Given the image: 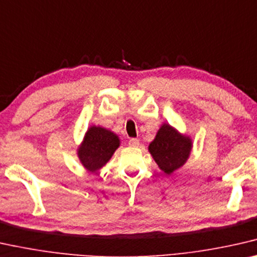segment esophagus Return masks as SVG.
<instances>
[{
  "mask_svg": "<svg viewBox=\"0 0 257 257\" xmlns=\"http://www.w3.org/2000/svg\"><path fill=\"white\" fill-rule=\"evenodd\" d=\"M129 145L133 148H137L140 145V141L137 139H130L129 140Z\"/></svg>",
  "mask_w": 257,
  "mask_h": 257,
  "instance_id": "esophagus-1",
  "label": "esophagus"
}]
</instances>
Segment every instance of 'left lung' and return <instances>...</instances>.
<instances>
[{
    "mask_svg": "<svg viewBox=\"0 0 257 257\" xmlns=\"http://www.w3.org/2000/svg\"><path fill=\"white\" fill-rule=\"evenodd\" d=\"M191 140L181 135L170 124L164 123L156 139L149 145V151L164 173L170 175L187 162L191 151Z\"/></svg>",
    "mask_w": 257,
    "mask_h": 257,
    "instance_id": "obj_1",
    "label": "left lung"
}]
</instances>
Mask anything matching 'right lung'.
<instances>
[{
    "label": "right lung",
    "mask_w": 257,
    "mask_h": 257,
    "mask_svg": "<svg viewBox=\"0 0 257 257\" xmlns=\"http://www.w3.org/2000/svg\"><path fill=\"white\" fill-rule=\"evenodd\" d=\"M118 145L120 140L115 134L105 128L92 125L78 149L80 163L90 172L98 171L108 162Z\"/></svg>",
    "instance_id": "1"
}]
</instances>
